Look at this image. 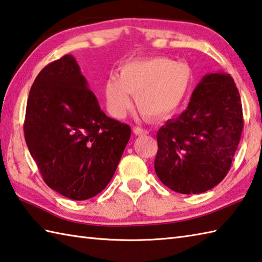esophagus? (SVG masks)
<instances>
[{"label":"esophagus","instance_id":"1","mask_svg":"<svg viewBox=\"0 0 262 262\" xmlns=\"http://www.w3.org/2000/svg\"><path fill=\"white\" fill-rule=\"evenodd\" d=\"M133 132H134L135 135H146L148 134V132L144 128H141V127H134L133 128Z\"/></svg>","mask_w":262,"mask_h":262}]
</instances>
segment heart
Instances as JSON below:
<instances>
[{"label": "heart", "mask_w": 262, "mask_h": 262, "mask_svg": "<svg viewBox=\"0 0 262 262\" xmlns=\"http://www.w3.org/2000/svg\"><path fill=\"white\" fill-rule=\"evenodd\" d=\"M192 84L193 71L187 63L156 56L122 64L118 77L105 80L104 97L116 118H124L132 107L130 94L143 115L161 120L181 109Z\"/></svg>", "instance_id": "1"}]
</instances>
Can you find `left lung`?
I'll use <instances>...</instances> for the list:
<instances>
[{
  "label": "left lung",
  "mask_w": 262,
  "mask_h": 262,
  "mask_svg": "<svg viewBox=\"0 0 262 262\" xmlns=\"http://www.w3.org/2000/svg\"><path fill=\"white\" fill-rule=\"evenodd\" d=\"M243 129L242 102L228 74L202 77L187 109L158 130L155 169L172 191L200 194L227 175Z\"/></svg>",
  "instance_id": "left-lung-1"
}]
</instances>
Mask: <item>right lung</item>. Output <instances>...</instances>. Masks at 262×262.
Listing matches in <instances>:
<instances>
[{"instance_id":"right-lung-1","label":"right lung","mask_w":262,"mask_h":262,"mask_svg":"<svg viewBox=\"0 0 262 262\" xmlns=\"http://www.w3.org/2000/svg\"><path fill=\"white\" fill-rule=\"evenodd\" d=\"M25 140L44 182L83 201L103 191L130 138V127L107 117L76 59L48 64L30 89Z\"/></svg>"}]
</instances>
